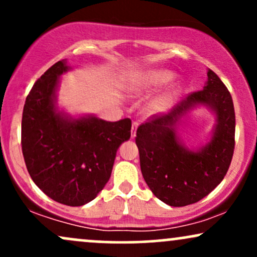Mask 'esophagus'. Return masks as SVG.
<instances>
[{
  "label": "esophagus",
  "mask_w": 257,
  "mask_h": 257,
  "mask_svg": "<svg viewBox=\"0 0 257 257\" xmlns=\"http://www.w3.org/2000/svg\"><path fill=\"white\" fill-rule=\"evenodd\" d=\"M139 126V123L138 122H133L132 124V131H131V135L132 138H135V135H137V129Z\"/></svg>",
  "instance_id": "esophagus-1"
}]
</instances>
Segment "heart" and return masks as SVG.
Returning a JSON list of instances; mask_svg holds the SVG:
<instances>
[{
  "label": "heart",
  "instance_id": "heart-1",
  "mask_svg": "<svg viewBox=\"0 0 257 257\" xmlns=\"http://www.w3.org/2000/svg\"><path fill=\"white\" fill-rule=\"evenodd\" d=\"M174 73L169 71H163V70H152V71L140 72L133 75L126 82V89L134 94H143L157 89L159 87H163L170 81H173ZM178 88L173 89L167 95L161 96L151 104V108L153 111H161L169 105L170 100L178 93Z\"/></svg>",
  "mask_w": 257,
  "mask_h": 257
}]
</instances>
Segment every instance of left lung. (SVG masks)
I'll use <instances>...</instances> for the list:
<instances>
[{
    "label": "left lung",
    "instance_id": "8db88e82",
    "mask_svg": "<svg viewBox=\"0 0 257 257\" xmlns=\"http://www.w3.org/2000/svg\"><path fill=\"white\" fill-rule=\"evenodd\" d=\"M210 105L218 124L213 139L199 152H190L176 137L175 125L194 104ZM235 114L231 94L214 71L204 89L186 96L172 112L152 116L137 131L140 168L153 194L170 206H185L208 196L225 178L234 152Z\"/></svg>",
    "mask_w": 257,
    "mask_h": 257
}]
</instances>
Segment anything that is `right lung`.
I'll return each mask as SVG.
<instances>
[{
	"label": "right lung",
	"instance_id": "1",
	"mask_svg": "<svg viewBox=\"0 0 257 257\" xmlns=\"http://www.w3.org/2000/svg\"><path fill=\"white\" fill-rule=\"evenodd\" d=\"M69 70L58 61L35 82L22 119V150L31 179L49 198L81 206L98 196L111 176L119 145L131 138L132 120L98 117L73 119L57 111L59 76Z\"/></svg>",
	"mask_w": 257,
	"mask_h": 257
}]
</instances>
